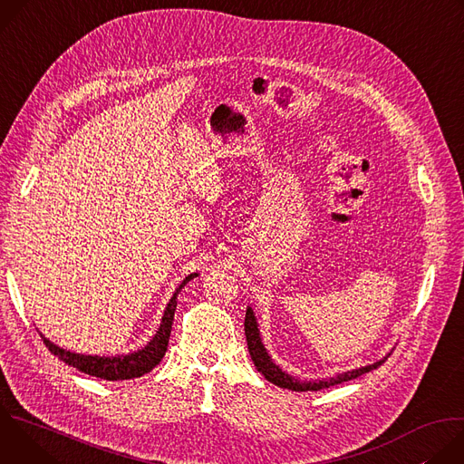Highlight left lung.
Here are the masks:
<instances>
[{
  "label": "left lung",
  "instance_id": "8db88e82",
  "mask_svg": "<svg viewBox=\"0 0 464 464\" xmlns=\"http://www.w3.org/2000/svg\"><path fill=\"white\" fill-rule=\"evenodd\" d=\"M244 330H246V342H247V351H249V356L256 367V371L266 378L268 382L279 385V387H285V389H290V391H319V389H326L330 385H338V383H343V382H349V380H354L372 369H378L385 360H380L372 365H365V367H360V369H354V371H347V372H342L334 378H328V380H315V382H299L295 380L294 376L283 372L274 362L272 358L268 356L266 349H264L262 342H260V336H258V328H256V321H255V315H253V310L247 308L246 310V319H244Z\"/></svg>",
  "mask_w": 464,
  "mask_h": 464
}]
</instances>
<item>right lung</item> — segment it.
I'll return each mask as SVG.
<instances>
[{"label":"right lung","instance_id":"obj_1","mask_svg":"<svg viewBox=\"0 0 464 464\" xmlns=\"http://www.w3.org/2000/svg\"><path fill=\"white\" fill-rule=\"evenodd\" d=\"M198 274H190L188 277H185V281L178 286L176 294L170 297L161 324L158 328L156 336L149 342V345L138 353H131L126 356H115V358H101V356H84V354H75L70 351H63L60 347H56L54 343H51L49 340H44L45 347L63 363H68L70 367H75L90 376H97L102 380H130V378H138L143 376L147 372H150L165 356L167 347H169V338H170V330H172V321H174V310H176V303H178V294L181 292V288L194 279Z\"/></svg>","mask_w":464,"mask_h":464}]
</instances>
